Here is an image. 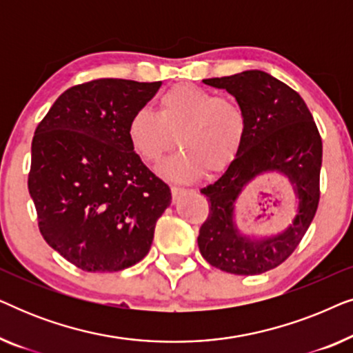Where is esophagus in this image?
<instances>
[{
	"label": "esophagus",
	"mask_w": 353,
	"mask_h": 353,
	"mask_svg": "<svg viewBox=\"0 0 353 353\" xmlns=\"http://www.w3.org/2000/svg\"><path fill=\"white\" fill-rule=\"evenodd\" d=\"M170 190H172V196H173V199H176V197L180 196L183 191H185V190H183V188H180V186H172Z\"/></svg>",
	"instance_id": "34e87169"
}]
</instances>
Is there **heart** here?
I'll return each mask as SVG.
<instances>
[{
	"label": "heart",
	"instance_id": "obj_1",
	"mask_svg": "<svg viewBox=\"0 0 353 353\" xmlns=\"http://www.w3.org/2000/svg\"><path fill=\"white\" fill-rule=\"evenodd\" d=\"M159 112L138 108L127 123L134 154L157 165L175 148L183 151L163 163L162 173L180 181L204 172L219 173L236 161L248 133V117L238 101L196 85H175L159 96Z\"/></svg>",
	"mask_w": 353,
	"mask_h": 353
}]
</instances>
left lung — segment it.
<instances>
[{"label":"left lung","mask_w":353,"mask_h":353,"mask_svg":"<svg viewBox=\"0 0 353 353\" xmlns=\"http://www.w3.org/2000/svg\"><path fill=\"white\" fill-rule=\"evenodd\" d=\"M236 98L248 117V133L236 161L201 192L209 215L197 245L207 262L233 274H260L281 265L297 249L320 202L323 143L305 101L291 86L262 70L205 79ZM268 171H283L296 188L298 214L273 239L250 240L234 225L235 199L245 184Z\"/></svg>","instance_id":"left-lung-1"}]
</instances>
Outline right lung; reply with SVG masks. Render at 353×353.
Wrapping results in <instances>:
<instances>
[{"label": "right lung", "instance_id": "obj_1", "mask_svg": "<svg viewBox=\"0 0 353 353\" xmlns=\"http://www.w3.org/2000/svg\"><path fill=\"white\" fill-rule=\"evenodd\" d=\"M161 81L98 79L65 90L32 139L28 192L48 244L91 273L146 257L170 188L130 146L127 123Z\"/></svg>", "mask_w": 353, "mask_h": 353}]
</instances>
